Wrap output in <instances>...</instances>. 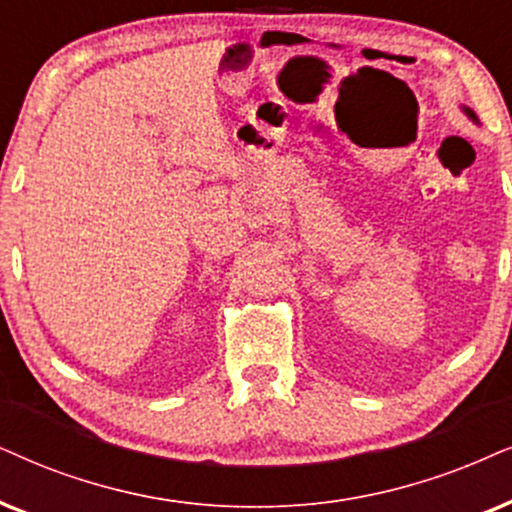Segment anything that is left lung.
<instances>
[{
	"mask_svg": "<svg viewBox=\"0 0 512 512\" xmlns=\"http://www.w3.org/2000/svg\"><path fill=\"white\" fill-rule=\"evenodd\" d=\"M468 115H470V118H475V115H472V113H470V111H468Z\"/></svg>",
	"mask_w": 512,
	"mask_h": 512,
	"instance_id": "obj_1",
	"label": "left lung"
}]
</instances>
